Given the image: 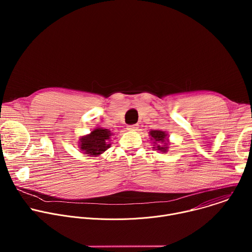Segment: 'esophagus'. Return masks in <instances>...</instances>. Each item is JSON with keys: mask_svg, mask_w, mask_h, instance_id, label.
<instances>
[{"mask_svg": "<svg viewBox=\"0 0 252 252\" xmlns=\"http://www.w3.org/2000/svg\"><path fill=\"white\" fill-rule=\"evenodd\" d=\"M137 125H129V126H127V129H129V130H135V129H137Z\"/></svg>", "mask_w": 252, "mask_h": 252, "instance_id": "obj_1", "label": "esophagus"}]
</instances>
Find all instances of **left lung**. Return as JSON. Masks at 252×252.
<instances>
[{
	"mask_svg": "<svg viewBox=\"0 0 252 252\" xmlns=\"http://www.w3.org/2000/svg\"><path fill=\"white\" fill-rule=\"evenodd\" d=\"M151 134V136L153 137V139L155 140V145H156V149H158L157 151H160V152H162V153H164V152H166L167 151V142H166V140L165 139H167L166 138V133L164 132V131H162V130H158V129H157V130H152L151 132H150Z\"/></svg>",
	"mask_w": 252,
	"mask_h": 252,
	"instance_id": "obj_1",
	"label": "left lung"
}]
</instances>
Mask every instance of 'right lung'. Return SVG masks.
I'll use <instances>...</instances> for the list:
<instances>
[{
  "mask_svg": "<svg viewBox=\"0 0 252 252\" xmlns=\"http://www.w3.org/2000/svg\"><path fill=\"white\" fill-rule=\"evenodd\" d=\"M111 131L106 128L97 127L94 129L89 135L80 138V149L84 154L90 156H98L111 147L109 139Z\"/></svg>",
  "mask_w": 252,
  "mask_h": 252,
  "instance_id": "1",
  "label": "right lung"
}]
</instances>
